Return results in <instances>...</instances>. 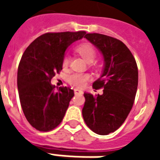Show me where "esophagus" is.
Instances as JSON below:
<instances>
[{
  "instance_id": "34e87169",
  "label": "esophagus",
  "mask_w": 160,
  "mask_h": 160,
  "mask_svg": "<svg viewBox=\"0 0 160 160\" xmlns=\"http://www.w3.org/2000/svg\"><path fill=\"white\" fill-rule=\"evenodd\" d=\"M74 94L79 95V94H83V91L79 90V89H74Z\"/></svg>"
}]
</instances>
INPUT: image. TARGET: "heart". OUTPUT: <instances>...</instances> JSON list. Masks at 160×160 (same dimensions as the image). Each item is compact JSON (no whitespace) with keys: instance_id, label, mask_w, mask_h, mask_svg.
I'll return each mask as SVG.
<instances>
[{"instance_id":"b5f03b06","label":"heart","mask_w":160,"mask_h":160,"mask_svg":"<svg viewBox=\"0 0 160 160\" xmlns=\"http://www.w3.org/2000/svg\"><path fill=\"white\" fill-rule=\"evenodd\" d=\"M77 51L87 62H92L97 57V52L94 47L90 43H82L77 48ZM69 63V56L66 55L63 57L62 65L67 67ZM89 79L87 74L79 73H73L68 76V82L75 87H82Z\"/></svg>"}]
</instances>
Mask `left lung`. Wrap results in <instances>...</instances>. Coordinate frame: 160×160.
Wrapping results in <instances>:
<instances>
[{"label": "left lung", "instance_id": "left-lung-1", "mask_svg": "<svg viewBox=\"0 0 160 160\" xmlns=\"http://www.w3.org/2000/svg\"><path fill=\"white\" fill-rule=\"evenodd\" d=\"M88 41L99 49L104 61L103 73L94 81L102 95L84 93L82 116L94 133L106 135L123 123L133 107L138 87V68L134 56L120 40L99 33H87Z\"/></svg>", "mask_w": 160, "mask_h": 160}]
</instances>
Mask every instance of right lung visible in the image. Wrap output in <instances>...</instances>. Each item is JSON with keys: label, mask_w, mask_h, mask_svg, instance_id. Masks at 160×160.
I'll list each match as a JSON object with an SVG mask.
<instances>
[{"label": "right lung", "mask_w": 160, "mask_h": 160, "mask_svg": "<svg viewBox=\"0 0 160 160\" xmlns=\"http://www.w3.org/2000/svg\"><path fill=\"white\" fill-rule=\"evenodd\" d=\"M85 34L86 32L45 33L23 54L17 76L19 100L25 117L37 130L50 131L62 122L74 93L67 87L56 91L50 80L62 69L67 48Z\"/></svg>", "instance_id": "add662e5"}]
</instances>
